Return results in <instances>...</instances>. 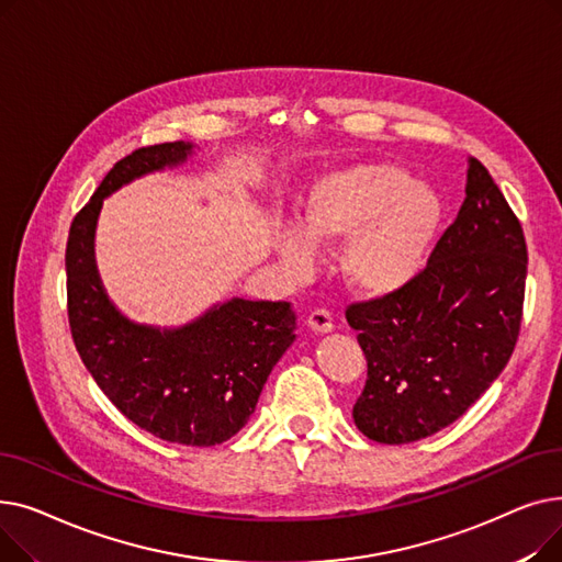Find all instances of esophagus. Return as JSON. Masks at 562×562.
<instances>
[{
    "mask_svg": "<svg viewBox=\"0 0 562 562\" xmlns=\"http://www.w3.org/2000/svg\"><path fill=\"white\" fill-rule=\"evenodd\" d=\"M307 326L314 333H330L333 330V316L326 307H314L307 316Z\"/></svg>",
    "mask_w": 562,
    "mask_h": 562,
    "instance_id": "1",
    "label": "esophagus"
}]
</instances>
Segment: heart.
<instances>
[{
	"label": "heart",
	"instance_id": "1",
	"mask_svg": "<svg viewBox=\"0 0 562 562\" xmlns=\"http://www.w3.org/2000/svg\"><path fill=\"white\" fill-rule=\"evenodd\" d=\"M445 223L439 195L396 164H356L318 175L301 200V227L278 225L273 246L296 276L312 271L314 244H339L352 291L385 299L415 282Z\"/></svg>",
	"mask_w": 562,
	"mask_h": 562
}]
</instances>
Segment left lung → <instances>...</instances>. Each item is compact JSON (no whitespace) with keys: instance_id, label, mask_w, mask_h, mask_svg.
Here are the masks:
<instances>
[{"instance_id":"1","label":"left lung","mask_w":562,"mask_h":562,"mask_svg":"<svg viewBox=\"0 0 562 562\" xmlns=\"http://www.w3.org/2000/svg\"><path fill=\"white\" fill-rule=\"evenodd\" d=\"M467 166V198L424 273L394 296L346 307L367 358L352 419L380 445H407L460 419L519 339L524 229L487 168L476 157Z\"/></svg>"}]
</instances>
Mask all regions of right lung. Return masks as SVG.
Instances as JSON below:
<instances>
[{
  "label": "right lung",
  "instance_id": "right-lung-1",
  "mask_svg": "<svg viewBox=\"0 0 562 562\" xmlns=\"http://www.w3.org/2000/svg\"><path fill=\"white\" fill-rule=\"evenodd\" d=\"M189 155L184 140L138 147L81 206L66 246L68 321L83 367L132 424L172 445L214 447L248 424L266 378L296 339L291 303L232 299L184 328L136 326L109 303L93 257L102 200Z\"/></svg>",
  "mask_w": 562,
  "mask_h": 562
}]
</instances>
